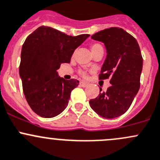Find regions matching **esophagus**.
Segmentation results:
<instances>
[{"label":"esophagus","mask_w":160,"mask_h":160,"mask_svg":"<svg viewBox=\"0 0 160 160\" xmlns=\"http://www.w3.org/2000/svg\"><path fill=\"white\" fill-rule=\"evenodd\" d=\"M80 85L81 87H83V88H86V87H88V83H85V82H80Z\"/></svg>","instance_id":"esophagus-1"}]
</instances>
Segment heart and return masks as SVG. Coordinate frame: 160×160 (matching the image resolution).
<instances>
[{
  "mask_svg": "<svg viewBox=\"0 0 160 160\" xmlns=\"http://www.w3.org/2000/svg\"><path fill=\"white\" fill-rule=\"evenodd\" d=\"M90 49H91L92 54L93 55L97 54V53H98V52L104 53V47L102 46V45H101L100 43H98V42L92 43V44L90 45ZM78 73L80 74L81 77H84V78L88 77V72L85 70H79Z\"/></svg>",
  "mask_w": 160,
  "mask_h": 160,
  "instance_id": "obj_1",
  "label": "heart"
}]
</instances>
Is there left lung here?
<instances>
[{"instance_id":"obj_1","label":"left lung","mask_w":160,"mask_h":160,"mask_svg":"<svg viewBox=\"0 0 160 160\" xmlns=\"http://www.w3.org/2000/svg\"><path fill=\"white\" fill-rule=\"evenodd\" d=\"M102 42L107 58L99 74V80L111 78V86L96 98L90 100L91 108L105 118H114L129 108L140 88L143 59L137 40L120 28H106L91 36Z\"/></svg>"}]
</instances>
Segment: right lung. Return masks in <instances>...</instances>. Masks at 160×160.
I'll use <instances>...</instances> for the list:
<instances>
[{"mask_svg": "<svg viewBox=\"0 0 160 160\" xmlns=\"http://www.w3.org/2000/svg\"><path fill=\"white\" fill-rule=\"evenodd\" d=\"M89 36H71L43 25L27 37L22 46L19 74L27 102L35 114L53 118L68 105L71 91L79 80H64L56 70L61 63H70L73 52Z\"/></svg>", "mask_w": 160, "mask_h": 160, "instance_id": "obj_1", "label": "right lung"}]
</instances>
